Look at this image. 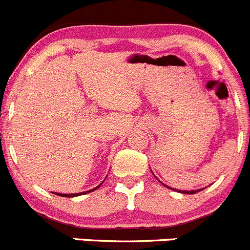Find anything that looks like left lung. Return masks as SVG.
Instances as JSON below:
<instances>
[{"label":"left lung","instance_id":"left-lung-1","mask_svg":"<svg viewBox=\"0 0 250 250\" xmlns=\"http://www.w3.org/2000/svg\"><path fill=\"white\" fill-rule=\"evenodd\" d=\"M204 190V188H200V190H191V191H181L179 190V192H183V193H190V195H192V193H196V192H199V191Z\"/></svg>","mask_w":250,"mask_h":250}]
</instances>
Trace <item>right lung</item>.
<instances>
[{"mask_svg":"<svg viewBox=\"0 0 250 250\" xmlns=\"http://www.w3.org/2000/svg\"><path fill=\"white\" fill-rule=\"evenodd\" d=\"M101 185H102V184H101ZM101 185H99V186H97V188H92V190H90V191H85V192H80V193H58V192H55V193H57L58 196H62V197H75V196H79V195H85V193L91 192V191H95V190H96V188H99L100 186H101Z\"/></svg>","mask_w":250,"mask_h":250,"instance_id":"1","label":"right lung"}]
</instances>
